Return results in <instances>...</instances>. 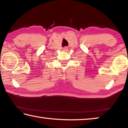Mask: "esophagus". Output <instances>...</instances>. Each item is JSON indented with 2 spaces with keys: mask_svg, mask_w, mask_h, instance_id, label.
<instances>
[{
  "mask_svg": "<svg viewBox=\"0 0 128 128\" xmlns=\"http://www.w3.org/2000/svg\"><path fill=\"white\" fill-rule=\"evenodd\" d=\"M63 50H64V51H68V47H64V48H63Z\"/></svg>",
  "mask_w": 128,
  "mask_h": 128,
  "instance_id": "1",
  "label": "esophagus"
}]
</instances>
